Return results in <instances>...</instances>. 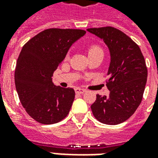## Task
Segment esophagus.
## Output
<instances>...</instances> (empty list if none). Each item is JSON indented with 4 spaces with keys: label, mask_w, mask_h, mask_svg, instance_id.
Masks as SVG:
<instances>
[{
    "label": "esophagus",
    "mask_w": 158,
    "mask_h": 158,
    "mask_svg": "<svg viewBox=\"0 0 158 158\" xmlns=\"http://www.w3.org/2000/svg\"><path fill=\"white\" fill-rule=\"evenodd\" d=\"M75 92L77 94H83V93L86 92V89H82V88H75Z\"/></svg>",
    "instance_id": "1"
}]
</instances>
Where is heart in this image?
<instances>
[{
  "mask_svg": "<svg viewBox=\"0 0 158 158\" xmlns=\"http://www.w3.org/2000/svg\"><path fill=\"white\" fill-rule=\"evenodd\" d=\"M97 52H102L101 48H100L99 46H97V45H91V46H89V49H88V54H89V55Z\"/></svg>",
  "mask_w": 158,
  "mask_h": 158,
  "instance_id": "b5f03b06",
  "label": "heart"
}]
</instances>
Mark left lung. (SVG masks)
Returning <instances> with one entry per match:
<instances>
[{
  "mask_svg": "<svg viewBox=\"0 0 158 158\" xmlns=\"http://www.w3.org/2000/svg\"><path fill=\"white\" fill-rule=\"evenodd\" d=\"M103 40L111 56L106 87L108 96L96 95L90 106L99 122L115 125L132 116L142 101L147 79V68L138 45L113 27L88 29Z\"/></svg>",
  "mask_w": 158,
  "mask_h": 158,
  "instance_id": "8db88e82",
  "label": "left lung"
}]
</instances>
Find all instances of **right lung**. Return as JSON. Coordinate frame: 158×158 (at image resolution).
I'll use <instances>...</instances> for the list:
<instances>
[{
  "mask_svg": "<svg viewBox=\"0 0 158 158\" xmlns=\"http://www.w3.org/2000/svg\"><path fill=\"white\" fill-rule=\"evenodd\" d=\"M85 33L82 29H48L23 46L16 65V89L26 112L38 123L52 124L69 114L75 92L72 88L56 86L52 76L71 45Z\"/></svg>",
  "mask_w": 158,
  "mask_h": 158,
  "instance_id": "obj_1",
  "label": "right lung"
}]
</instances>
